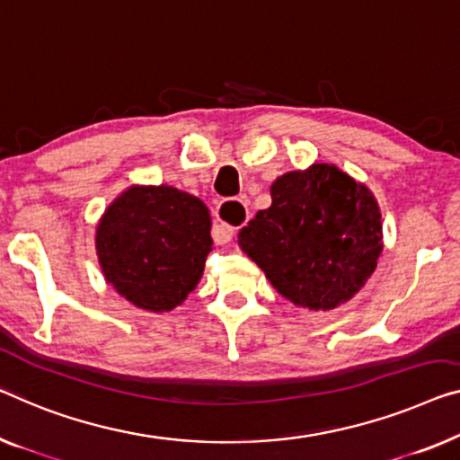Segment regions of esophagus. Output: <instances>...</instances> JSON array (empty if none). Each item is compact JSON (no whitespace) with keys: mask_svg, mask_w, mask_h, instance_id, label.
Segmentation results:
<instances>
[{"mask_svg":"<svg viewBox=\"0 0 460 460\" xmlns=\"http://www.w3.org/2000/svg\"><path fill=\"white\" fill-rule=\"evenodd\" d=\"M216 232L214 238L216 243L224 244L232 241V236L236 234V230L244 226L246 219H249V209L244 208L243 201H236V199H226L216 208Z\"/></svg>","mask_w":460,"mask_h":460,"instance_id":"1","label":"esophagus"}]
</instances>
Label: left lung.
<instances>
[{
    "label": "left lung",
    "instance_id": "obj_1",
    "mask_svg": "<svg viewBox=\"0 0 460 460\" xmlns=\"http://www.w3.org/2000/svg\"><path fill=\"white\" fill-rule=\"evenodd\" d=\"M238 244L284 298L330 311L374 274L382 216L367 186L336 165L313 164L271 184V205L238 232Z\"/></svg>",
    "mask_w": 460,
    "mask_h": 460
}]
</instances>
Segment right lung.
Instances as JSON below:
<instances>
[{
    "instance_id": "add662e5",
    "label": "right lung",
    "mask_w": 460,
    "mask_h": 460,
    "mask_svg": "<svg viewBox=\"0 0 460 460\" xmlns=\"http://www.w3.org/2000/svg\"><path fill=\"white\" fill-rule=\"evenodd\" d=\"M211 217L201 199L174 186H130L97 226L103 276L145 311L178 307L203 276Z\"/></svg>"
}]
</instances>
